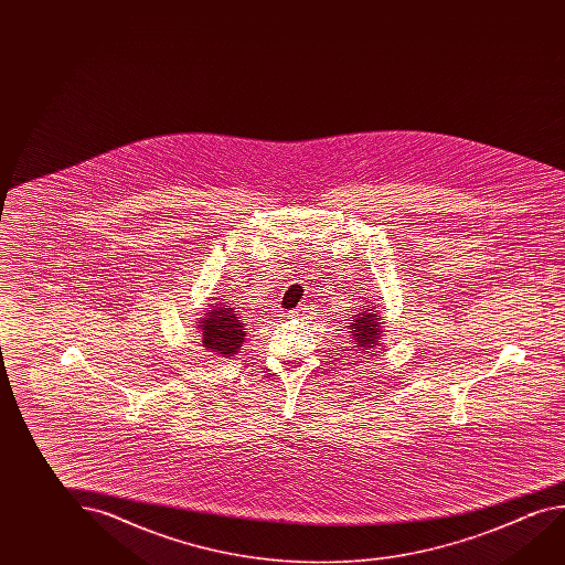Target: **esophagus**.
Listing matches in <instances>:
<instances>
[{"mask_svg":"<svg viewBox=\"0 0 565 565\" xmlns=\"http://www.w3.org/2000/svg\"><path fill=\"white\" fill-rule=\"evenodd\" d=\"M289 317L291 319H299V321H306V319H311V311L306 307H299V309H294V311H289Z\"/></svg>","mask_w":565,"mask_h":565,"instance_id":"esophagus-1","label":"esophagus"}]
</instances>
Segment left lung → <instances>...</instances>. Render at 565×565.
Masks as SVG:
<instances>
[{
  "instance_id": "obj_1",
  "label": "left lung",
  "mask_w": 565,
  "mask_h": 565,
  "mask_svg": "<svg viewBox=\"0 0 565 565\" xmlns=\"http://www.w3.org/2000/svg\"><path fill=\"white\" fill-rule=\"evenodd\" d=\"M380 306H364L361 313L352 315L351 323H349V334H351L352 347H356L359 351L366 354L374 351L376 347L382 344L384 337V319L379 313Z\"/></svg>"
}]
</instances>
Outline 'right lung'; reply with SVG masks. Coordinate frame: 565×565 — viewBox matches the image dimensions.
Wrapping results in <instances>:
<instances>
[{
    "instance_id": "obj_1",
    "label": "right lung",
    "mask_w": 565,
    "mask_h": 565,
    "mask_svg": "<svg viewBox=\"0 0 565 565\" xmlns=\"http://www.w3.org/2000/svg\"><path fill=\"white\" fill-rule=\"evenodd\" d=\"M204 303L203 317L196 319L199 337L203 341L204 351L216 354L221 359H231L238 354L242 344L246 341V323L242 321L241 313L232 303L216 299H209Z\"/></svg>"
}]
</instances>
